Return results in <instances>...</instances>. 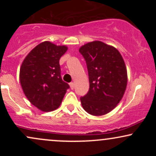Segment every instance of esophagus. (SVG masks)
<instances>
[{
	"label": "esophagus",
	"instance_id": "1",
	"mask_svg": "<svg viewBox=\"0 0 156 156\" xmlns=\"http://www.w3.org/2000/svg\"><path fill=\"white\" fill-rule=\"evenodd\" d=\"M74 86H75V84H74V83H73V82H71V83H69V87H70L71 89H74Z\"/></svg>",
	"mask_w": 156,
	"mask_h": 156
}]
</instances>
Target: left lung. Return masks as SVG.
I'll return each instance as SVG.
<instances>
[{
    "mask_svg": "<svg viewBox=\"0 0 156 156\" xmlns=\"http://www.w3.org/2000/svg\"><path fill=\"white\" fill-rule=\"evenodd\" d=\"M88 70L89 89L80 97L84 110L94 116L108 114L117 106L126 89L127 69L119 52L100 42H89L79 49Z\"/></svg>",
    "mask_w": 156,
    "mask_h": 156,
    "instance_id": "left-lung-1",
    "label": "left lung"
}]
</instances>
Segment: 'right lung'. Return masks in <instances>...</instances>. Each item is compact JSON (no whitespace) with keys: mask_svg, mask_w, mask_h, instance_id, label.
<instances>
[{"mask_svg":"<svg viewBox=\"0 0 156 156\" xmlns=\"http://www.w3.org/2000/svg\"><path fill=\"white\" fill-rule=\"evenodd\" d=\"M67 51L66 46L42 42L23 61L20 80L28 100L42 112L58 108L69 84L61 76L59 59Z\"/></svg>","mask_w":156,"mask_h":156,"instance_id":"right-lung-1","label":"right lung"}]
</instances>
